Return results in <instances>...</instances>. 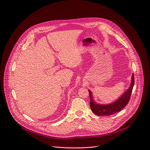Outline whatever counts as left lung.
<instances>
[{
	"label": "left lung",
	"mask_w": 150,
	"mask_h": 150,
	"mask_svg": "<svg viewBox=\"0 0 150 150\" xmlns=\"http://www.w3.org/2000/svg\"><path fill=\"white\" fill-rule=\"evenodd\" d=\"M134 85V73L132 76V81L130 88L127 90L118 100L109 105H100L96 103L92 98V94L89 90L90 96V106L91 111L97 115L108 116L118 112L124 108L130 100L132 90Z\"/></svg>",
	"instance_id": "left-lung-1"
}]
</instances>
